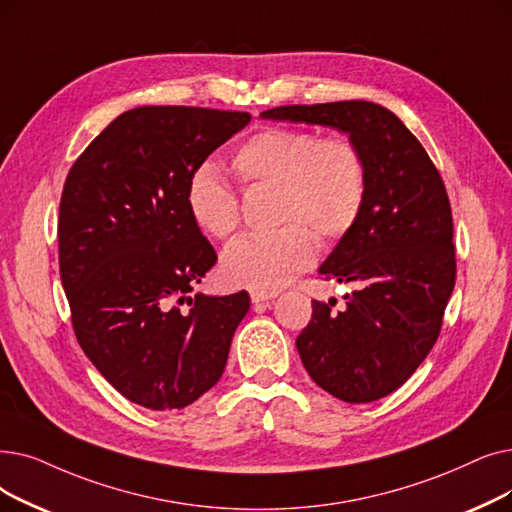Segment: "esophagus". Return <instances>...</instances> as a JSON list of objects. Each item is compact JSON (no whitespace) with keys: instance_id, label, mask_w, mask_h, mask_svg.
Returning a JSON list of instances; mask_svg holds the SVG:
<instances>
[{"instance_id":"obj_1","label":"esophagus","mask_w":512,"mask_h":512,"mask_svg":"<svg viewBox=\"0 0 512 512\" xmlns=\"http://www.w3.org/2000/svg\"><path fill=\"white\" fill-rule=\"evenodd\" d=\"M276 293H261V291H251V301L253 303H261V301H270L274 299Z\"/></svg>"}]
</instances>
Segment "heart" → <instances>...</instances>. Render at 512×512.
I'll use <instances>...</instances> for the list:
<instances>
[{
  "mask_svg": "<svg viewBox=\"0 0 512 512\" xmlns=\"http://www.w3.org/2000/svg\"><path fill=\"white\" fill-rule=\"evenodd\" d=\"M242 188L274 186V221L280 228L234 240L221 255V276L234 286L274 293L305 272L318 240L347 236L366 205L368 163L351 138L303 127H263L232 157ZM186 205L205 234L226 240L240 226V196L211 165L198 167Z\"/></svg>",
  "mask_w": 512,
  "mask_h": 512,
  "instance_id": "obj_1",
  "label": "heart"
}]
</instances>
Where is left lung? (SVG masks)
I'll list each match as a JSON object with an SVG mask.
<instances>
[{
    "instance_id": "obj_1",
    "label": "left lung",
    "mask_w": 512,
    "mask_h": 512,
    "mask_svg": "<svg viewBox=\"0 0 512 512\" xmlns=\"http://www.w3.org/2000/svg\"><path fill=\"white\" fill-rule=\"evenodd\" d=\"M261 117L337 127L366 157L364 211L320 268L355 291L343 311L311 301L297 349L318 387L349 404L374 402L410 379L441 332L456 282L446 186L414 133L381 104H288Z\"/></svg>"
}]
</instances>
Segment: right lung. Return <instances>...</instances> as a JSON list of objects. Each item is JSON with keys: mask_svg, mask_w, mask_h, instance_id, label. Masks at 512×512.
I'll list each match as a JSON object with an SVG mask.
<instances>
[{"mask_svg": "<svg viewBox=\"0 0 512 512\" xmlns=\"http://www.w3.org/2000/svg\"><path fill=\"white\" fill-rule=\"evenodd\" d=\"M251 121L240 110L131 108L73 163L58 261L75 337L129 402L180 410L224 374L247 291L194 295L217 261L186 205L190 175Z\"/></svg>", "mask_w": 512, "mask_h": 512, "instance_id": "right-lung-1", "label": "right lung"}]
</instances>
